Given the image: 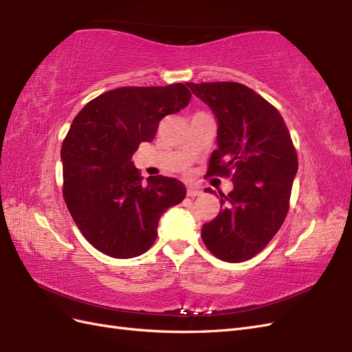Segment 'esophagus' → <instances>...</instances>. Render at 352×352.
<instances>
[{"mask_svg": "<svg viewBox=\"0 0 352 352\" xmlns=\"http://www.w3.org/2000/svg\"><path fill=\"white\" fill-rule=\"evenodd\" d=\"M186 195L188 197H190V198H194V197H199L201 195V190L198 189V188H188V190H186Z\"/></svg>", "mask_w": 352, "mask_h": 352, "instance_id": "1", "label": "esophagus"}]
</instances>
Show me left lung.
<instances>
[{
	"label": "left lung",
	"mask_w": 352,
	"mask_h": 352,
	"mask_svg": "<svg viewBox=\"0 0 352 352\" xmlns=\"http://www.w3.org/2000/svg\"><path fill=\"white\" fill-rule=\"evenodd\" d=\"M186 85L219 122V148L207 176H232L233 182L232 192H219L223 210L202 226L201 238L214 257L242 263L267 247L283 225L298 170L295 146L278 109L251 88L236 82Z\"/></svg>",
	"instance_id": "obj_1"
}]
</instances>
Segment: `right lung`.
Listing matches in <instances>:
<instances>
[{
	"instance_id": "add662e5",
	"label": "right lung",
	"mask_w": 352,
	"mask_h": 352,
	"mask_svg": "<svg viewBox=\"0 0 352 352\" xmlns=\"http://www.w3.org/2000/svg\"><path fill=\"white\" fill-rule=\"evenodd\" d=\"M190 97L184 83L122 87L98 95L74 117L61 145L63 198L85 239L109 257L146 252L163 212L184 201L186 189L177 179L158 175L144 182L132 155Z\"/></svg>"
}]
</instances>
